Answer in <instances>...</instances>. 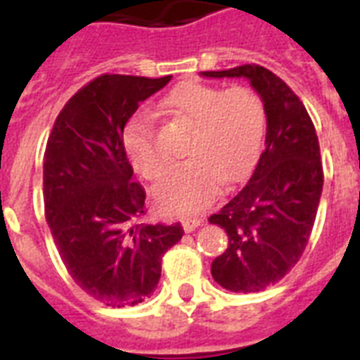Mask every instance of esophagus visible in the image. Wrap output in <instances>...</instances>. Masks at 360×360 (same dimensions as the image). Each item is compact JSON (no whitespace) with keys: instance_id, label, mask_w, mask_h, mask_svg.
<instances>
[{"instance_id":"34e87169","label":"esophagus","mask_w":360,"mask_h":360,"mask_svg":"<svg viewBox=\"0 0 360 360\" xmlns=\"http://www.w3.org/2000/svg\"><path fill=\"white\" fill-rule=\"evenodd\" d=\"M181 224H183V230L185 231H194L198 226L202 224V219H198V217H183Z\"/></svg>"}]
</instances>
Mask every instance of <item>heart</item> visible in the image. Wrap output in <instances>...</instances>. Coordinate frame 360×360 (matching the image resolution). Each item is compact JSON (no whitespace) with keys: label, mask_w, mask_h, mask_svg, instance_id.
I'll use <instances>...</instances> for the list:
<instances>
[{"label":"heart","mask_w":360,"mask_h":360,"mask_svg":"<svg viewBox=\"0 0 360 360\" xmlns=\"http://www.w3.org/2000/svg\"><path fill=\"white\" fill-rule=\"evenodd\" d=\"M164 106L169 114L194 124V132L186 146L191 158L169 169L153 196L164 213H196L213 202L222 179L236 183L250 174L267 130L265 104L250 87L224 89L185 82L168 93ZM121 146L130 166L143 179H158L168 166L147 115H134L127 123Z\"/></svg>","instance_id":"1"}]
</instances>
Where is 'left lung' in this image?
Returning <instances> with one entry per match:
<instances>
[{
  "label": "left lung",
  "mask_w": 360,
  "mask_h": 360,
  "mask_svg": "<svg viewBox=\"0 0 360 360\" xmlns=\"http://www.w3.org/2000/svg\"><path fill=\"white\" fill-rule=\"evenodd\" d=\"M203 76L248 78L267 112L265 149L250 181L209 217L228 233V248L211 265L213 278L236 293H257L284 278L308 245L323 188L318 134L301 98L265 67Z\"/></svg>",
  "instance_id": "obj_1"
}]
</instances>
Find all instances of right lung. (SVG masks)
Returning <instances> with one entry per match:
<instances>
[{"mask_svg":"<svg viewBox=\"0 0 360 360\" xmlns=\"http://www.w3.org/2000/svg\"><path fill=\"white\" fill-rule=\"evenodd\" d=\"M172 76L101 75L56 117L42 172L44 214L76 284L106 307H134L160 280L181 224H140L146 191L132 179L121 134L141 101Z\"/></svg>","mask_w":360,"mask_h":360,"instance_id":"1","label":"right lung"}]
</instances>
